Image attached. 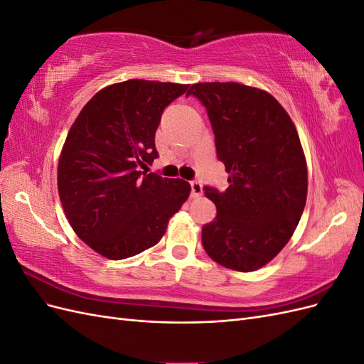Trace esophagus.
<instances>
[{"instance_id": "obj_1", "label": "esophagus", "mask_w": 364, "mask_h": 364, "mask_svg": "<svg viewBox=\"0 0 364 364\" xmlns=\"http://www.w3.org/2000/svg\"><path fill=\"white\" fill-rule=\"evenodd\" d=\"M190 185H191V197H200L203 193L202 183L199 181H193L190 182Z\"/></svg>"}]
</instances>
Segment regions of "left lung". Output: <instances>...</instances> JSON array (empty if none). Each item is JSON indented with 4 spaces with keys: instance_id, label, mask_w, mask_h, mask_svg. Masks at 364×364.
Returning <instances> with one entry per match:
<instances>
[{
    "instance_id": "1",
    "label": "left lung",
    "mask_w": 364,
    "mask_h": 364,
    "mask_svg": "<svg viewBox=\"0 0 364 364\" xmlns=\"http://www.w3.org/2000/svg\"><path fill=\"white\" fill-rule=\"evenodd\" d=\"M217 158L229 173L220 193L205 186L217 215L202 228L205 252L223 267L253 272L289 243L305 208L308 174L299 135L269 92L235 82L196 83Z\"/></svg>"
}]
</instances>
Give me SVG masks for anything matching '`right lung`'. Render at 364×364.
Wrapping results in <instances>:
<instances>
[{"label":"right lung","mask_w":364,"mask_h":364,"mask_svg":"<svg viewBox=\"0 0 364 364\" xmlns=\"http://www.w3.org/2000/svg\"><path fill=\"white\" fill-rule=\"evenodd\" d=\"M188 85L132 79L98 91L73 123L60 151L58 190L82 241L102 257L124 259L159 243L191 186L141 171L159 155L164 109Z\"/></svg>","instance_id":"1"}]
</instances>
